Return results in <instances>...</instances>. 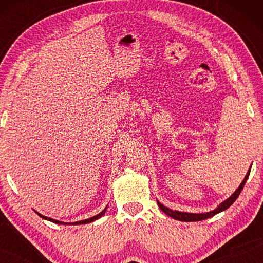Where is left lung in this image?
Here are the masks:
<instances>
[{
    "label": "left lung",
    "mask_w": 263,
    "mask_h": 263,
    "mask_svg": "<svg viewBox=\"0 0 263 263\" xmlns=\"http://www.w3.org/2000/svg\"><path fill=\"white\" fill-rule=\"evenodd\" d=\"M250 170H251V167L249 168V171H248V174L246 175V177H244L243 182L240 183V185L238 186V189H237L236 192L233 193L232 195L230 196L228 200H225L224 202H221L220 204H219V206H218L217 208H215L214 211L207 212V213H186V212L172 211V210H170V208L165 207L164 204H161V203L159 202V201H158V206H159L160 210L163 211L165 214H167L168 217L176 219V220H179V221H200V220H204V219H208V218L213 217V215H215V214L220 213V212H222V211L228 210V208H229L230 206H231V204H232L233 202H235V201L237 200V197L239 196L240 192H242V189H243L244 184H246L248 177H249Z\"/></svg>",
    "instance_id": "8db88e82"
}]
</instances>
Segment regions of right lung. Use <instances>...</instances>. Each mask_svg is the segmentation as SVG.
Segmentation results:
<instances>
[{
  "label": "right lung",
  "instance_id": "add662e5",
  "mask_svg": "<svg viewBox=\"0 0 263 263\" xmlns=\"http://www.w3.org/2000/svg\"><path fill=\"white\" fill-rule=\"evenodd\" d=\"M105 211H106V207H105V210L104 211H102L100 212L99 214H97V215H95V217H92V218H88V219H85V220H80V221H75V222H71V224L73 225H79V224H88V222H92V221H95V220H97V219H99L100 217H103L104 214H105ZM37 214L39 215V217L41 218H43V219H46V220H49V221H52V222H55V224H67V222H62V221H59V220H55V219H51V218H48V217H44V215H42V214H39L38 212H37Z\"/></svg>",
  "mask_w": 263,
  "mask_h": 263
}]
</instances>
